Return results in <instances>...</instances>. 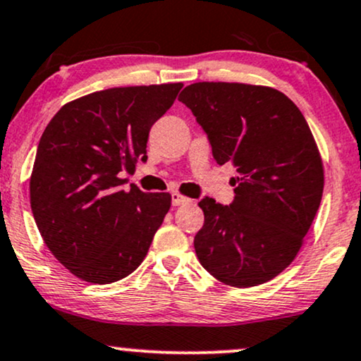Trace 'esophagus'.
<instances>
[{
    "mask_svg": "<svg viewBox=\"0 0 361 361\" xmlns=\"http://www.w3.org/2000/svg\"><path fill=\"white\" fill-rule=\"evenodd\" d=\"M190 199L185 197V195H182L179 192H172V204L173 206H182V204H189Z\"/></svg>",
    "mask_w": 361,
    "mask_h": 361,
    "instance_id": "1",
    "label": "esophagus"
}]
</instances>
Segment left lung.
<instances>
[{
	"mask_svg": "<svg viewBox=\"0 0 361 361\" xmlns=\"http://www.w3.org/2000/svg\"><path fill=\"white\" fill-rule=\"evenodd\" d=\"M179 100L207 133L219 166L231 164L234 201L204 197L197 259L235 288L257 286L291 264L323 195V162L308 123L284 93L247 83L199 82Z\"/></svg>",
	"mask_w": 361,
	"mask_h": 361,
	"instance_id": "obj_1",
	"label": "left lung"
}]
</instances>
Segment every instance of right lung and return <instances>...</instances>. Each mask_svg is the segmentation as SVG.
<instances>
[{"label":"right lung","mask_w":361,"mask_h":361,"mask_svg":"<svg viewBox=\"0 0 361 361\" xmlns=\"http://www.w3.org/2000/svg\"><path fill=\"white\" fill-rule=\"evenodd\" d=\"M182 83L118 87L68 102L39 139L30 204L39 234L70 273L110 284L144 261L171 209V194L123 189L147 160L150 127Z\"/></svg>","instance_id":"add662e5"}]
</instances>
